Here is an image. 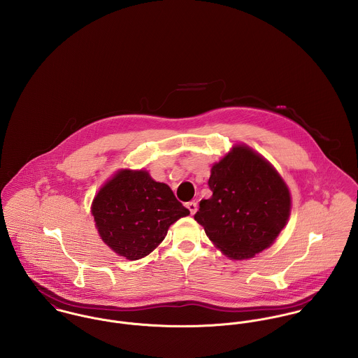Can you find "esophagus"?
Listing matches in <instances>:
<instances>
[{"instance_id":"obj_1","label":"esophagus","mask_w":358,"mask_h":358,"mask_svg":"<svg viewBox=\"0 0 358 358\" xmlns=\"http://www.w3.org/2000/svg\"><path fill=\"white\" fill-rule=\"evenodd\" d=\"M186 206H187V209L190 210V213H192V215H194V213L197 212V203L190 201V203H187V204H186Z\"/></svg>"}]
</instances>
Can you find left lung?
<instances>
[{"mask_svg": "<svg viewBox=\"0 0 358 358\" xmlns=\"http://www.w3.org/2000/svg\"><path fill=\"white\" fill-rule=\"evenodd\" d=\"M194 219L223 254L234 260L268 248L291 213L288 186L274 166L245 145L234 146L213 164Z\"/></svg>", "mask_w": 358, "mask_h": 358, "instance_id": "8db88e82", "label": "left lung"}]
</instances>
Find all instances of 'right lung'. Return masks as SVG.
<instances>
[{
    "label": "right lung",
    "instance_id": "add662e5",
    "mask_svg": "<svg viewBox=\"0 0 358 358\" xmlns=\"http://www.w3.org/2000/svg\"><path fill=\"white\" fill-rule=\"evenodd\" d=\"M91 212L104 244L128 260L153 252L169 226L190 213L168 185L146 171L131 169L118 171L104 183Z\"/></svg>",
    "mask_w": 358,
    "mask_h": 358
}]
</instances>
